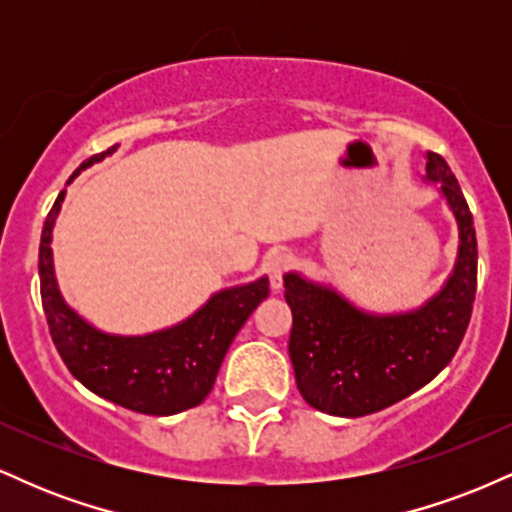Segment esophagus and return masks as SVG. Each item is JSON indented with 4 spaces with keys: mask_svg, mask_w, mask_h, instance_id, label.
Masks as SVG:
<instances>
[{
    "mask_svg": "<svg viewBox=\"0 0 512 512\" xmlns=\"http://www.w3.org/2000/svg\"><path fill=\"white\" fill-rule=\"evenodd\" d=\"M293 267V255L289 250H274L264 257V269L269 274V284L274 291H279L284 286V276L291 272Z\"/></svg>",
    "mask_w": 512,
    "mask_h": 512,
    "instance_id": "34e87169",
    "label": "esophagus"
}]
</instances>
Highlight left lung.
Segmentation results:
<instances>
[{"instance_id":"1","label":"left lung","mask_w":512,"mask_h":512,"mask_svg":"<svg viewBox=\"0 0 512 512\" xmlns=\"http://www.w3.org/2000/svg\"><path fill=\"white\" fill-rule=\"evenodd\" d=\"M428 180H438L457 226L455 272L436 298L407 315H366L332 289L286 274L293 315L289 356L310 407L366 416L431 383L460 349L477 296V233L460 182L445 158L428 151Z\"/></svg>"}]
</instances>
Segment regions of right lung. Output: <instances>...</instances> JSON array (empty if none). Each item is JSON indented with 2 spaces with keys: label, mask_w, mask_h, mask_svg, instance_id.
Returning a JSON list of instances; mask_svg holds the SVG:
<instances>
[{
  "label": "right lung",
  "mask_w": 512,
  "mask_h": 512,
  "mask_svg": "<svg viewBox=\"0 0 512 512\" xmlns=\"http://www.w3.org/2000/svg\"><path fill=\"white\" fill-rule=\"evenodd\" d=\"M115 149L117 144L86 158L76 173ZM64 192L67 190L60 192L45 219L38 252L45 320L64 366L98 397L139 414L170 416L202 404L214 387L228 346L252 310L269 296V281L260 279L216 293L190 320L146 337H113L93 330L62 301L52 272V226L60 214Z\"/></svg>",
  "instance_id": "add662e5"
}]
</instances>
